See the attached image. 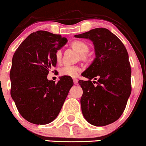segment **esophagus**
<instances>
[{
    "mask_svg": "<svg viewBox=\"0 0 146 146\" xmlns=\"http://www.w3.org/2000/svg\"><path fill=\"white\" fill-rule=\"evenodd\" d=\"M73 82H74V84H78V79H74Z\"/></svg>",
    "mask_w": 146,
    "mask_h": 146,
    "instance_id": "1",
    "label": "esophagus"
}]
</instances>
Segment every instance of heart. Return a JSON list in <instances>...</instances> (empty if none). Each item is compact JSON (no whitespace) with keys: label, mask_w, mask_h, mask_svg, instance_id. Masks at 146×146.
<instances>
[{"label":"heart","mask_w":146,"mask_h":146,"mask_svg":"<svg viewBox=\"0 0 146 146\" xmlns=\"http://www.w3.org/2000/svg\"><path fill=\"white\" fill-rule=\"evenodd\" d=\"M72 48L79 53L78 60L83 62H88L90 59V55L87 52L89 50V44L83 40H74L70 44ZM55 60L57 63L61 62L62 60V51L57 50L55 52ZM82 72L80 67L76 65L64 66L61 67L59 70L60 76H69V77L75 78L79 76V73Z\"/></svg>","instance_id":"b5f03b06"}]
</instances>
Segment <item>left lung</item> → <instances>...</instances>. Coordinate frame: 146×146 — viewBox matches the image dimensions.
<instances>
[{
    "label": "left lung",
    "instance_id": "8db88e82",
    "mask_svg": "<svg viewBox=\"0 0 146 146\" xmlns=\"http://www.w3.org/2000/svg\"><path fill=\"white\" fill-rule=\"evenodd\" d=\"M75 37L93 41L96 52L94 61L82 73L89 80L79 81L83 90V116L96 126L109 125L121 116L131 93L128 52L119 37L106 28L98 27ZM93 78L97 81L92 82Z\"/></svg>",
    "mask_w": 146,
    "mask_h": 146
}]
</instances>
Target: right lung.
Here are the masks:
<instances>
[{"instance_id": "add662e5", "label": "right lung", "mask_w": 146, "mask_h": 146, "mask_svg": "<svg viewBox=\"0 0 146 146\" xmlns=\"http://www.w3.org/2000/svg\"><path fill=\"white\" fill-rule=\"evenodd\" d=\"M67 41L60 35L38 30L14 53L11 95L20 114L32 123L44 125L54 121L73 86L69 76H62L57 83L47 79L49 72L57 64L55 52Z\"/></svg>"}]
</instances>
